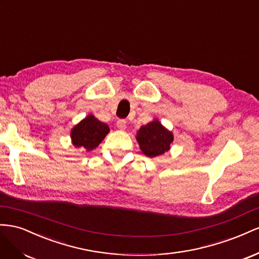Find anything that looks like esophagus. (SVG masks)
<instances>
[{"label": "esophagus", "instance_id": "esophagus-1", "mask_svg": "<svg viewBox=\"0 0 259 259\" xmlns=\"http://www.w3.org/2000/svg\"><path fill=\"white\" fill-rule=\"evenodd\" d=\"M117 128L120 130H124L125 128H127V121H125L124 119H119L117 121Z\"/></svg>", "mask_w": 259, "mask_h": 259}]
</instances>
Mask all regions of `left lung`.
Instances as JSON below:
<instances>
[{
  "instance_id": "8db88e82",
  "label": "left lung",
  "mask_w": 259,
  "mask_h": 259,
  "mask_svg": "<svg viewBox=\"0 0 259 259\" xmlns=\"http://www.w3.org/2000/svg\"><path fill=\"white\" fill-rule=\"evenodd\" d=\"M137 141L142 153L153 158L169 151L174 141V135L158 119H154L139 129Z\"/></svg>"
}]
</instances>
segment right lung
Instances as JSON below:
<instances>
[{"mask_svg":"<svg viewBox=\"0 0 259 259\" xmlns=\"http://www.w3.org/2000/svg\"><path fill=\"white\" fill-rule=\"evenodd\" d=\"M108 132L109 128L106 123L100 121L93 115H88L71 129L70 138L75 147L92 151L99 146Z\"/></svg>","mask_w":259,"mask_h":259,"instance_id":"1","label":"right lung"}]
</instances>
